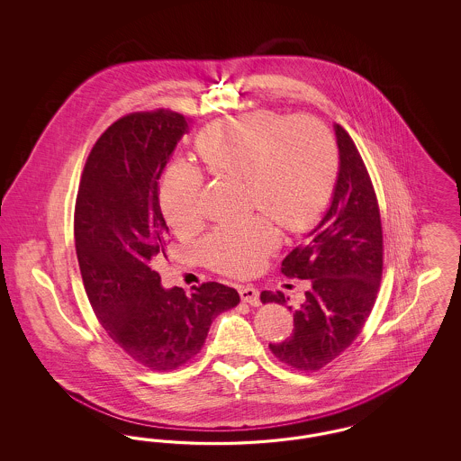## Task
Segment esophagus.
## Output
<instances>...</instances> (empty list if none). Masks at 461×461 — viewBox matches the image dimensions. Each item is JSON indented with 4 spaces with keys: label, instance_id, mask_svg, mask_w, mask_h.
I'll return each mask as SVG.
<instances>
[{
    "label": "esophagus",
    "instance_id": "obj_1",
    "mask_svg": "<svg viewBox=\"0 0 461 461\" xmlns=\"http://www.w3.org/2000/svg\"><path fill=\"white\" fill-rule=\"evenodd\" d=\"M240 297L243 303H247V304H250V306L258 307L261 304L259 290H258V288H254V286H241Z\"/></svg>",
    "mask_w": 461,
    "mask_h": 461
}]
</instances>
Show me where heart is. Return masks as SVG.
<instances>
[{
    "instance_id": "b5f03b06",
    "label": "heart",
    "mask_w": 461,
    "mask_h": 461,
    "mask_svg": "<svg viewBox=\"0 0 461 461\" xmlns=\"http://www.w3.org/2000/svg\"><path fill=\"white\" fill-rule=\"evenodd\" d=\"M195 150L209 173L243 179L250 211L271 215L292 233L318 220L339 166L335 140L320 119L269 110L209 124L198 132ZM202 186L203 176L194 164L173 162L164 171L160 207L177 233L200 226ZM267 217L216 228L200 245L207 264L230 276L258 273L280 245L278 230Z\"/></svg>"
}]
</instances>
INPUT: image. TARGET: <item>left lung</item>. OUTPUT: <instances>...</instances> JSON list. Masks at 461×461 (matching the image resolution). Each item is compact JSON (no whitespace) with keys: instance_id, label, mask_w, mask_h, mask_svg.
I'll return each instance as SVG.
<instances>
[{"instance_id":"obj_1","label":"left lung","mask_w":461,"mask_h":461,"mask_svg":"<svg viewBox=\"0 0 461 461\" xmlns=\"http://www.w3.org/2000/svg\"><path fill=\"white\" fill-rule=\"evenodd\" d=\"M335 136L340 167L329 212L282 263L285 276L307 280L306 299L294 309L292 335L269 344L282 363L301 372H318L351 346L382 280L384 235L372 177L349 132L335 124ZM261 301L284 306L288 299L263 292Z\"/></svg>"}]
</instances>
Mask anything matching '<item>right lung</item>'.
Returning a JSON list of instances; mask_svg holds the SVG:
<instances>
[{"mask_svg":"<svg viewBox=\"0 0 461 461\" xmlns=\"http://www.w3.org/2000/svg\"><path fill=\"white\" fill-rule=\"evenodd\" d=\"M188 130L169 109L132 112L89 152L76 198L74 237L89 304L110 339L140 365L171 372L194 359L214 318L237 306L218 282L164 290L154 264L166 258L169 228L158 177Z\"/></svg>","mask_w":461,"mask_h":461,"instance_id":"obj_1","label":"right lung"}]
</instances>
